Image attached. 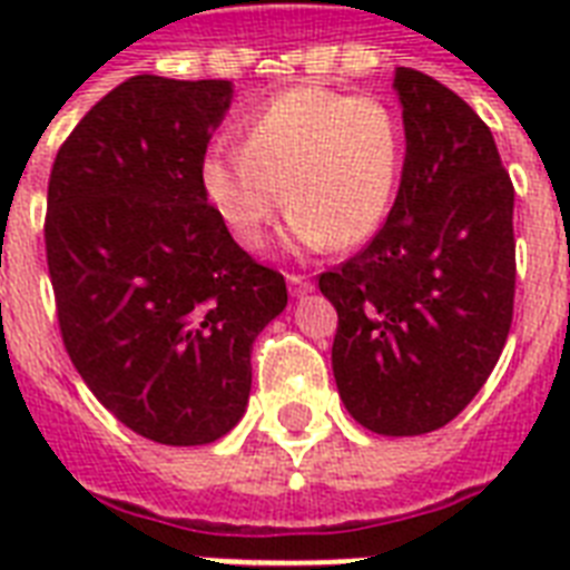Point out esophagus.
<instances>
[{"instance_id": "esophagus-1", "label": "esophagus", "mask_w": 570, "mask_h": 570, "mask_svg": "<svg viewBox=\"0 0 570 570\" xmlns=\"http://www.w3.org/2000/svg\"><path fill=\"white\" fill-rule=\"evenodd\" d=\"M286 284H289V293H293V295H307V293H313L311 277H304V275H286Z\"/></svg>"}]
</instances>
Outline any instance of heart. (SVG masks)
I'll return each instance as SVG.
<instances>
[{
    "label": "heart",
    "instance_id": "heart-1",
    "mask_svg": "<svg viewBox=\"0 0 570 570\" xmlns=\"http://www.w3.org/2000/svg\"><path fill=\"white\" fill-rule=\"evenodd\" d=\"M405 136L379 97L293 88L259 106L242 145H213L200 186L236 245L257 250L281 204L295 248H352L387 222Z\"/></svg>",
    "mask_w": 570,
    "mask_h": 570
}]
</instances>
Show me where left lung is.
<instances>
[{"mask_svg": "<svg viewBox=\"0 0 570 570\" xmlns=\"http://www.w3.org/2000/svg\"><path fill=\"white\" fill-rule=\"evenodd\" d=\"M405 165L387 222L320 275L337 307L343 405L375 434L441 429L500 361L514 307V189L485 120L432 76L396 67Z\"/></svg>", "mask_w": 570, "mask_h": 570, "instance_id": "8db88e82", "label": "left lung"}]
</instances>
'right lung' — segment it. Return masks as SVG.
Wrapping results in <instances>:
<instances>
[{"instance_id":"right-lung-1","label":"right lung","mask_w":570,"mask_h":570,"mask_svg":"<svg viewBox=\"0 0 570 570\" xmlns=\"http://www.w3.org/2000/svg\"><path fill=\"white\" fill-rule=\"evenodd\" d=\"M227 79L132 76L61 145L47 263L58 325L91 393L147 441L213 443L239 423L250 346L286 281L230 239L200 186Z\"/></svg>"}]
</instances>
